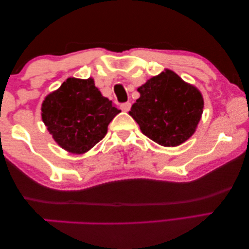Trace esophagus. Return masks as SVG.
I'll use <instances>...</instances> for the list:
<instances>
[{"mask_svg":"<svg viewBox=\"0 0 249 249\" xmlns=\"http://www.w3.org/2000/svg\"><path fill=\"white\" fill-rule=\"evenodd\" d=\"M120 108H121L122 111L127 112V111H129L130 108H131V104H130V103H124V104H122L120 106Z\"/></svg>","mask_w":249,"mask_h":249,"instance_id":"esophagus-1","label":"esophagus"}]
</instances>
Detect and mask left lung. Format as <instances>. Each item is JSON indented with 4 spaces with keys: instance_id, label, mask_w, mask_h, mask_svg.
<instances>
[{
    "instance_id": "1",
    "label": "left lung",
    "mask_w": 249,
    "mask_h": 249,
    "mask_svg": "<svg viewBox=\"0 0 249 249\" xmlns=\"http://www.w3.org/2000/svg\"><path fill=\"white\" fill-rule=\"evenodd\" d=\"M140 98L129 115L141 132L163 146H177L192 137L201 120L204 100L201 91L170 69L138 88Z\"/></svg>"
}]
</instances>
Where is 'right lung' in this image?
<instances>
[{"label": "right lung", "mask_w": 249, "mask_h": 249, "mask_svg": "<svg viewBox=\"0 0 249 249\" xmlns=\"http://www.w3.org/2000/svg\"><path fill=\"white\" fill-rule=\"evenodd\" d=\"M120 112L104 97L92 78H67L42 104V119L57 144L83 154L103 140L108 124Z\"/></svg>", "instance_id": "1"}]
</instances>
